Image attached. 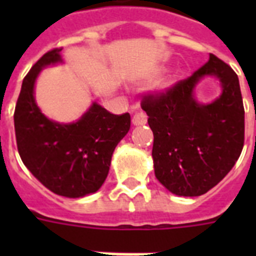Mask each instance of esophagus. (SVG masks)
Wrapping results in <instances>:
<instances>
[{"instance_id": "34e87169", "label": "esophagus", "mask_w": 256, "mask_h": 256, "mask_svg": "<svg viewBox=\"0 0 256 256\" xmlns=\"http://www.w3.org/2000/svg\"><path fill=\"white\" fill-rule=\"evenodd\" d=\"M132 122L134 126H140V124H144L148 122V116H146V114L144 112H138L134 114Z\"/></svg>"}]
</instances>
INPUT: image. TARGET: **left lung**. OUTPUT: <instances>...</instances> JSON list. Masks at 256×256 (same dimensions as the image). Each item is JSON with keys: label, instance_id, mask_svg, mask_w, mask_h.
I'll use <instances>...</instances> for the list:
<instances>
[{"label": "left lung", "instance_id": "8db88e82", "mask_svg": "<svg viewBox=\"0 0 256 256\" xmlns=\"http://www.w3.org/2000/svg\"><path fill=\"white\" fill-rule=\"evenodd\" d=\"M206 75L218 78L222 94L202 105L194 88ZM140 106L154 134L156 176L170 192L206 194L234 168L244 144V108L238 76L216 56L168 90L144 94Z\"/></svg>", "mask_w": 256, "mask_h": 256}]
</instances>
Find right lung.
Segmentation results:
<instances>
[{
  "label": "right lung",
  "instance_id": "add662e5",
  "mask_svg": "<svg viewBox=\"0 0 256 256\" xmlns=\"http://www.w3.org/2000/svg\"><path fill=\"white\" fill-rule=\"evenodd\" d=\"M61 50L44 54L22 81L14 112L22 162L54 194L80 198L96 192L108 174L112 156L130 130V114L116 116L94 104L74 124L48 120L34 100V84L48 65L61 62Z\"/></svg>",
  "mask_w": 256,
  "mask_h": 256
}]
</instances>
